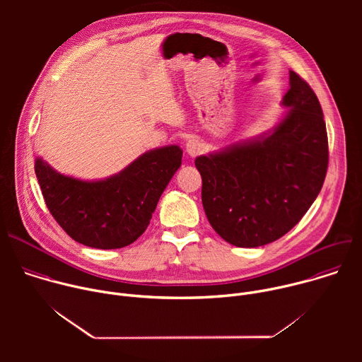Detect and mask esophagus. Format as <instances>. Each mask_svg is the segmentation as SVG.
Instances as JSON below:
<instances>
[{"instance_id":"obj_1","label":"esophagus","mask_w":362,"mask_h":362,"mask_svg":"<svg viewBox=\"0 0 362 362\" xmlns=\"http://www.w3.org/2000/svg\"><path fill=\"white\" fill-rule=\"evenodd\" d=\"M186 151L190 158H196L197 154L203 151V144L197 139H190L186 143Z\"/></svg>"}]
</instances>
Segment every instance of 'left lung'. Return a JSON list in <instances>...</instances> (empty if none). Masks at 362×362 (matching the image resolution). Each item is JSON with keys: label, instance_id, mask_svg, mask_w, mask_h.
Listing matches in <instances>:
<instances>
[{"label": "left lung", "instance_id": "8db88e82", "mask_svg": "<svg viewBox=\"0 0 362 362\" xmlns=\"http://www.w3.org/2000/svg\"><path fill=\"white\" fill-rule=\"evenodd\" d=\"M271 130L196 158L209 223L239 247L271 243L311 208L328 169V137L317 94L295 71Z\"/></svg>", "mask_w": 362, "mask_h": 362}]
</instances>
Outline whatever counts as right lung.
I'll use <instances>...</instances> for the list:
<instances>
[{"label": "right lung", "mask_w": 362, "mask_h": 362, "mask_svg": "<svg viewBox=\"0 0 362 362\" xmlns=\"http://www.w3.org/2000/svg\"><path fill=\"white\" fill-rule=\"evenodd\" d=\"M182 154L176 144L153 148L101 180L62 175L41 158L34 169L49 214L70 238L95 249H119L133 243L148 226L182 165Z\"/></svg>", "instance_id": "right-lung-1"}]
</instances>
